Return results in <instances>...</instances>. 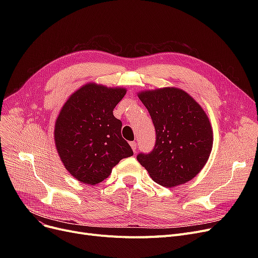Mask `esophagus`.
<instances>
[{
  "mask_svg": "<svg viewBox=\"0 0 258 258\" xmlns=\"http://www.w3.org/2000/svg\"><path fill=\"white\" fill-rule=\"evenodd\" d=\"M130 145H131V147H132L133 152L136 153V151H137V143L135 142V141H132V142H130Z\"/></svg>",
  "mask_w": 258,
  "mask_h": 258,
  "instance_id": "34e87169",
  "label": "esophagus"
}]
</instances>
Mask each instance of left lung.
<instances>
[{
  "mask_svg": "<svg viewBox=\"0 0 258 258\" xmlns=\"http://www.w3.org/2000/svg\"><path fill=\"white\" fill-rule=\"evenodd\" d=\"M138 97L156 130L153 151L140 153L139 163L164 187L190 181L206 164L212 148V128L204 110L177 88L145 91Z\"/></svg>",
  "mask_w": 258,
  "mask_h": 258,
  "instance_id": "8db88e82",
  "label": "left lung"
}]
</instances>
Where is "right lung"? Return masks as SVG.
<instances>
[{
  "mask_svg": "<svg viewBox=\"0 0 258 258\" xmlns=\"http://www.w3.org/2000/svg\"><path fill=\"white\" fill-rule=\"evenodd\" d=\"M125 89L96 84L81 87L67 100L56 119L54 140L67 170L81 183L95 185L120 160L134 155L113 115Z\"/></svg>",
  "mask_w": 258,
  "mask_h": 258,
  "instance_id": "add662e5",
  "label": "right lung"
}]
</instances>
